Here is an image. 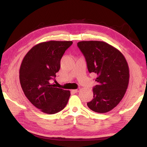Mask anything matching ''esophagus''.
<instances>
[{
  "label": "esophagus",
  "instance_id": "1",
  "mask_svg": "<svg viewBox=\"0 0 147 147\" xmlns=\"http://www.w3.org/2000/svg\"><path fill=\"white\" fill-rule=\"evenodd\" d=\"M79 91H80L79 89H73V90H72V92H73V93H78V92H79Z\"/></svg>",
  "mask_w": 147,
  "mask_h": 147
}]
</instances>
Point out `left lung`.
<instances>
[{"label": "left lung", "mask_w": 147, "mask_h": 147, "mask_svg": "<svg viewBox=\"0 0 147 147\" xmlns=\"http://www.w3.org/2000/svg\"><path fill=\"white\" fill-rule=\"evenodd\" d=\"M89 73L97 75L93 89V98L87 105L94 112H108L124 97L129 83V67L118 49L104 41H83L78 43Z\"/></svg>", "instance_id": "left-lung-1"}]
</instances>
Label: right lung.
Returning <instances> with one entry per match:
<instances>
[{"label": "right lung", "mask_w": 147, "mask_h": 147, "mask_svg": "<svg viewBox=\"0 0 147 147\" xmlns=\"http://www.w3.org/2000/svg\"><path fill=\"white\" fill-rule=\"evenodd\" d=\"M71 41L42 42L32 47L24 57L19 69L21 88L28 100L47 114L61 111L68 102L71 93L56 88L51 80L56 78L60 60Z\"/></svg>", "instance_id": "add662e5"}]
</instances>
